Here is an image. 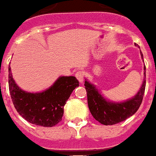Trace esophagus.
<instances>
[{
  "instance_id": "34e87169",
  "label": "esophagus",
  "mask_w": 156,
  "mask_h": 156,
  "mask_svg": "<svg viewBox=\"0 0 156 156\" xmlns=\"http://www.w3.org/2000/svg\"><path fill=\"white\" fill-rule=\"evenodd\" d=\"M76 77L77 78V80H79L80 83L84 81V74H83V72L81 71H78V72L76 73Z\"/></svg>"
}]
</instances>
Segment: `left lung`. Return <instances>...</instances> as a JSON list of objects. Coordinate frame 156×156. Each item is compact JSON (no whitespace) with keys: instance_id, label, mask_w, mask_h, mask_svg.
Instances as JSON below:
<instances>
[{"instance_id":"obj_1","label":"left lung","mask_w":156,"mask_h":156,"mask_svg":"<svg viewBox=\"0 0 156 156\" xmlns=\"http://www.w3.org/2000/svg\"><path fill=\"white\" fill-rule=\"evenodd\" d=\"M135 46H137L135 44ZM142 58L143 54L140 51ZM144 76L146 78V67L144 66ZM88 105L92 115L96 120L103 125H114L125 121L136 113L139 109L145 92L146 80L143 81L141 88L137 94L131 99L123 102H113L107 101L101 94L95 85L88 81L84 82Z\"/></svg>"}]
</instances>
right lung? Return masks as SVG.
Returning a JSON list of instances; mask_svg holds the SVG:
<instances>
[{
  "label": "right lung",
  "instance_id": "add662e5",
  "mask_svg": "<svg viewBox=\"0 0 156 156\" xmlns=\"http://www.w3.org/2000/svg\"><path fill=\"white\" fill-rule=\"evenodd\" d=\"M78 86L75 76H60L47 90L28 93L16 84L9 68V88L13 105L22 118L34 125L52 127L61 122L63 106Z\"/></svg>",
  "mask_w": 156,
  "mask_h": 156
}]
</instances>
